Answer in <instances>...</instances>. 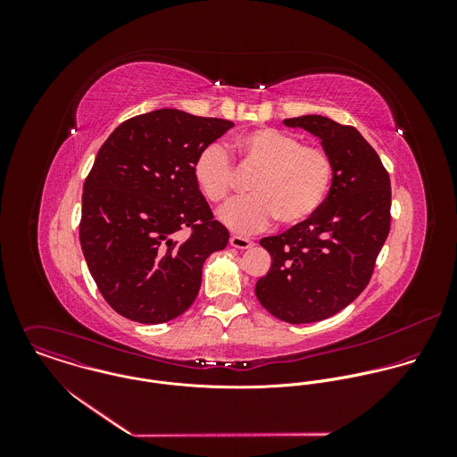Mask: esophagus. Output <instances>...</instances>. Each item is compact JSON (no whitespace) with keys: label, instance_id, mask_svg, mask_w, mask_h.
I'll return each instance as SVG.
<instances>
[{"label":"esophagus","instance_id":"34e87169","mask_svg":"<svg viewBox=\"0 0 457 457\" xmlns=\"http://www.w3.org/2000/svg\"><path fill=\"white\" fill-rule=\"evenodd\" d=\"M228 243L232 248H237V250H248L253 246V241H250L248 237H241V236H232Z\"/></svg>","mask_w":457,"mask_h":457}]
</instances>
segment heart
<instances>
[{"mask_svg":"<svg viewBox=\"0 0 457 457\" xmlns=\"http://www.w3.org/2000/svg\"><path fill=\"white\" fill-rule=\"evenodd\" d=\"M236 149L241 169L255 176L250 183L253 195L220 211V221L232 232H261L276 218L288 227L301 225L324 204L334 165L322 147L304 145L276 129H257L243 133ZM194 176L205 198L220 204L232 192L236 169L223 145L209 144L196 156Z\"/></svg>","mask_w":457,"mask_h":457,"instance_id":"obj_1","label":"heart"}]
</instances>
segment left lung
Returning a JSON list of instances; mask_svg holds the SVG:
<instances>
[{"label":"left lung","mask_w":457,"mask_h":457,"mask_svg":"<svg viewBox=\"0 0 457 457\" xmlns=\"http://www.w3.org/2000/svg\"><path fill=\"white\" fill-rule=\"evenodd\" d=\"M283 125L315 135L332 160L334 176L310 220L262 239L272 262L255 294L276 319L312 324L346 308L370 283L389 236L391 179L357 129L317 114Z\"/></svg>","instance_id":"1"}]
</instances>
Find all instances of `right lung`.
Wrapping results in <instances>:
<instances>
[{
	"label": "right lung",
	"mask_w": 457,
	"mask_h": 457,
	"mask_svg": "<svg viewBox=\"0 0 457 457\" xmlns=\"http://www.w3.org/2000/svg\"><path fill=\"white\" fill-rule=\"evenodd\" d=\"M234 123L158 109L121 123L100 147L82 188L80 246L109 306L163 324L195 301L205 259L228 243L198 190V153ZM193 234L183 240L179 232Z\"/></svg>",
	"instance_id": "1"
}]
</instances>
